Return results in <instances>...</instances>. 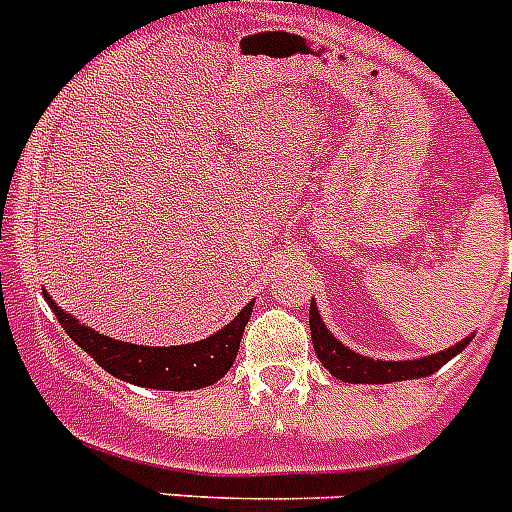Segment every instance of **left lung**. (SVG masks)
<instances>
[{
	"label": "left lung",
	"instance_id": "obj_1",
	"mask_svg": "<svg viewBox=\"0 0 512 512\" xmlns=\"http://www.w3.org/2000/svg\"><path fill=\"white\" fill-rule=\"evenodd\" d=\"M310 333H312V346H315V354H318L320 364L328 369L330 374L341 382L351 384H387V382H402V379H420L428 377V374L438 372L446 361L454 359L456 354H461L467 343L472 341V336L459 341L456 346L446 348L441 354L425 356V359L415 361H374L366 359V356L356 354L351 348L343 346L338 338H333V333H328V328L320 320V312L315 307V302L310 305Z\"/></svg>",
	"mask_w": 512,
	"mask_h": 512
}]
</instances>
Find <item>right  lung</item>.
I'll use <instances>...</instances> for the list:
<instances>
[{
    "mask_svg": "<svg viewBox=\"0 0 512 512\" xmlns=\"http://www.w3.org/2000/svg\"><path fill=\"white\" fill-rule=\"evenodd\" d=\"M45 302L56 312L58 323L69 333L71 341L79 343L104 372L122 382L151 387V390H200L207 384L223 379L225 372L233 366L241 346L243 330L251 318L253 302H248L241 315L233 323L217 330L215 336L205 341L187 343V346H133L125 341H112L97 330L81 325L79 320L66 315L51 297L45 295Z\"/></svg>",
    "mask_w": 512,
    "mask_h": 512,
    "instance_id": "right-lung-1",
    "label": "right lung"
}]
</instances>
